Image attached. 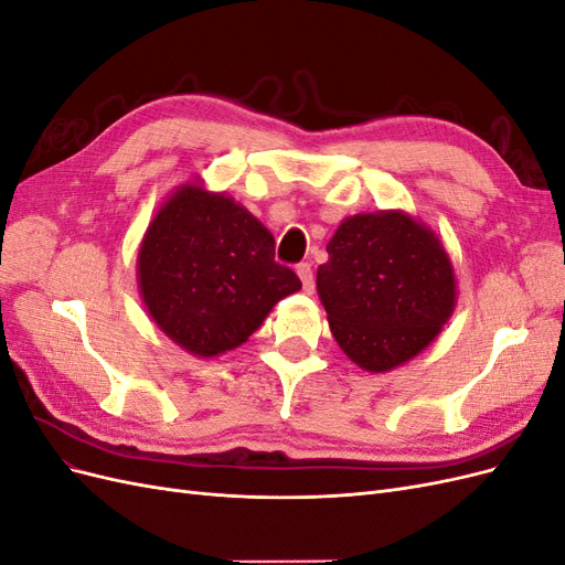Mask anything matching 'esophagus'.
Masks as SVG:
<instances>
[{"label":"esophagus","mask_w":565,"mask_h":565,"mask_svg":"<svg viewBox=\"0 0 565 565\" xmlns=\"http://www.w3.org/2000/svg\"><path fill=\"white\" fill-rule=\"evenodd\" d=\"M297 276H299V280H301V285H303V292H306V295H311L313 289H316V280H313V268H311V264H299V266H297Z\"/></svg>","instance_id":"esophagus-1"}]
</instances>
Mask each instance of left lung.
Instances as JSON below:
<instances>
[{
    "instance_id": "obj_1",
    "label": "left lung",
    "mask_w": 565,
    "mask_h": 565,
    "mask_svg": "<svg viewBox=\"0 0 565 565\" xmlns=\"http://www.w3.org/2000/svg\"><path fill=\"white\" fill-rule=\"evenodd\" d=\"M316 287L339 349L367 372L419 355L455 311L457 280L440 237L403 210L355 214L328 243Z\"/></svg>"
}]
</instances>
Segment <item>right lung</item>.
<instances>
[{
  "label": "right lung",
  "instance_id": "1",
  "mask_svg": "<svg viewBox=\"0 0 565 565\" xmlns=\"http://www.w3.org/2000/svg\"><path fill=\"white\" fill-rule=\"evenodd\" d=\"M273 256L276 241L259 218L188 181L148 224L136 278L148 316L177 347L216 358L245 344L273 306L301 289Z\"/></svg>",
  "mask_w": 565,
  "mask_h": 565
}]
</instances>
